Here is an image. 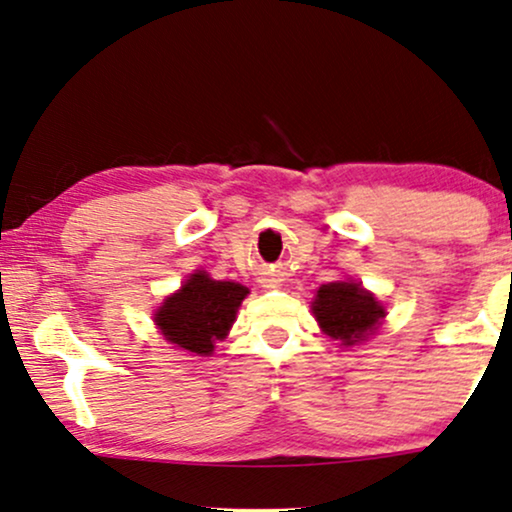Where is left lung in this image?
Listing matches in <instances>:
<instances>
[{"mask_svg":"<svg viewBox=\"0 0 512 512\" xmlns=\"http://www.w3.org/2000/svg\"><path fill=\"white\" fill-rule=\"evenodd\" d=\"M312 310L324 334L341 341L343 346H353L355 341L372 334L384 317V307L362 291L360 283L350 281L326 283L319 288Z\"/></svg>","mask_w":512,"mask_h":512,"instance_id":"left-lung-1","label":"left lung"}]
</instances>
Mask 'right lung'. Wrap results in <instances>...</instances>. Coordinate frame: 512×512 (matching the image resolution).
<instances>
[{
	"mask_svg": "<svg viewBox=\"0 0 512 512\" xmlns=\"http://www.w3.org/2000/svg\"><path fill=\"white\" fill-rule=\"evenodd\" d=\"M248 288L233 281H214L197 272L157 312V326L164 338L190 353L207 355L214 343L229 334L238 305Z\"/></svg>",
	"mask_w": 512,
	"mask_h": 512,
	"instance_id": "obj_1",
	"label": "right lung"
}]
</instances>
